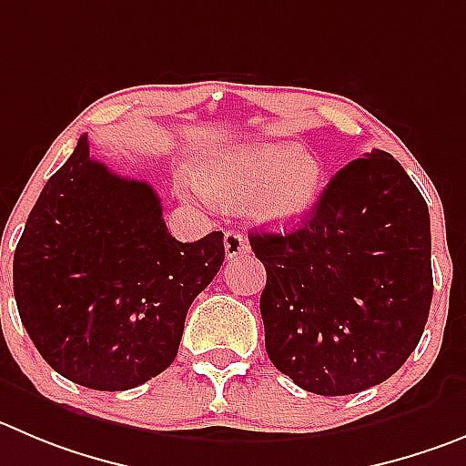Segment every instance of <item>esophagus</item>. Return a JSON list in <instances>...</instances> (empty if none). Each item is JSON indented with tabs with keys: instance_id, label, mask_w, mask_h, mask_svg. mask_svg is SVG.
<instances>
[{
	"instance_id": "34e87169",
	"label": "esophagus",
	"mask_w": 466,
	"mask_h": 466,
	"mask_svg": "<svg viewBox=\"0 0 466 466\" xmlns=\"http://www.w3.org/2000/svg\"><path fill=\"white\" fill-rule=\"evenodd\" d=\"M223 246H225V255H228V259H234V258H238V255H243L250 250L246 237L238 232H234V229H228V232H225Z\"/></svg>"
}]
</instances>
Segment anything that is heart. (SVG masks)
Segmentation results:
<instances>
[{
  "label": "heart",
  "instance_id": "1",
  "mask_svg": "<svg viewBox=\"0 0 466 466\" xmlns=\"http://www.w3.org/2000/svg\"><path fill=\"white\" fill-rule=\"evenodd\" d=\"M319 160L299 147L280 142H250L204 156L195 179L184 174L186 198L211 202L246 198V211L262 223L289 225L303 218L321 190Z\"/></svg>",
  "mask_w": 466,
  "mask_h": 466
}]
</instances>
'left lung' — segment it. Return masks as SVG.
<instances>
[{"mask_svg": "<svg viewBox=\"0 0 466 466\" xmlns=\"http://www.w3.org/2000/svg\"><path fill=\"white\" fill-rule=\"evenodd\" d=\"M248 238L267 268V354L303 390L359 393L416 350L432 303L430 213L390 154L345 165L294 232Z\"/></svg>", "mask_w": 466, "mask_h": 466, "instance_id": "8db88e82", "label": "left lung"}]
</instances>
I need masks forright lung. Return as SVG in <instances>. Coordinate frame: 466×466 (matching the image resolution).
Returning a JSON list of instances; mask_svg holds the SVG:
<instances>
[{
  "instance_id": "right-lung-1",
  "label": "right lung",
  "mask_w": 466,
  "mask_h": 466,
  "mask_svg": "<svg viewBox=\"0 0 466 466\" xmlns=\"http://www.w3.org/2000/svg\"><path fill=\"white\" fill-rule=\"evenodd\" d=\"M223 259V232L177 241L156 190L91 158L82 135L29 213L13 292L52 370L86 389L128 390L172 363L186 312Z\"/></svg>"
}]
</instances>
